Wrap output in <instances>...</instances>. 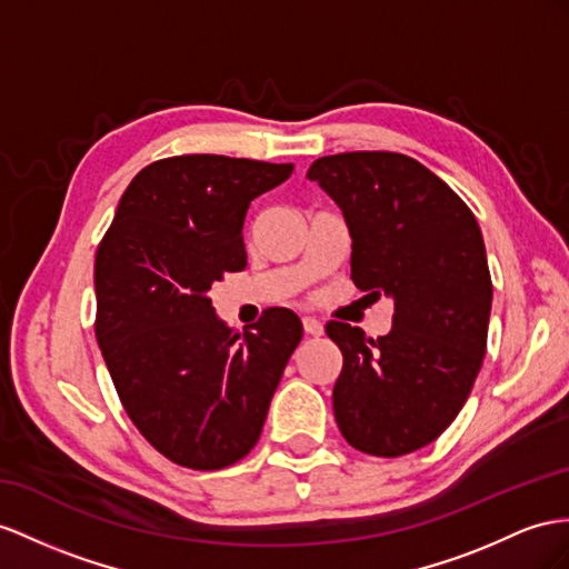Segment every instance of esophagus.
<instances>
[{"label": "esophagus", "instance_id": "obj_1", "mask_svg": "<svg viewBox=\"0 0 569 569\" xmlns=\"http://www.w3.org/2000/svg\"><path fill=\"white\" fill-rule=\"evenodd\" d=\"M302 329H305V333H308V337H322V333H325L322 322H319V319H315V317H302Z\"/></svg>", "mask_w": 569, "mask_h": 569}]
</instances>
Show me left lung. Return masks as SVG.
Returning <instances> with one entry per match:
<instances>
[{"instance_id":"1","label":"left lung","mask_w":569,"mask_h":569,"mask_svg":"<svg viewBox=\"0 0 569 569\" xmlns=\"http://www.w3.org/2000/svg\"><path fill=\"white\" fill-rule=\"evenodd\" d=\"M308 180L343 211L353 283L395 300L387 337L327 325L343 353L333 418L366 455H411L451 426L486 356L492 281L483 236L455 189L411 156H325Z\"/></svg>"}]
</instances>
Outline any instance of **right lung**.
Masks as SVG:
<instances>
[{
	"label": "right lung",
	"instance_id": "obj_1",
	"mask_svg": "<svg viewBox=\"0 0 569 569\" xmlns=\"http://www.w3.org/2000/svg\"><path fill=\"white\" fill-rule=\"evenodd\" d=\"M293 163L189 153L160 158L129 182L96 252V339L112 385L156 451L194 471L240 461L257 445L302 325L264 310L228 329L209 290L247 267L252 199Z\"/></svg>",
	"mask_w": 569,
	"mask_h": 569
}]
</instances>
